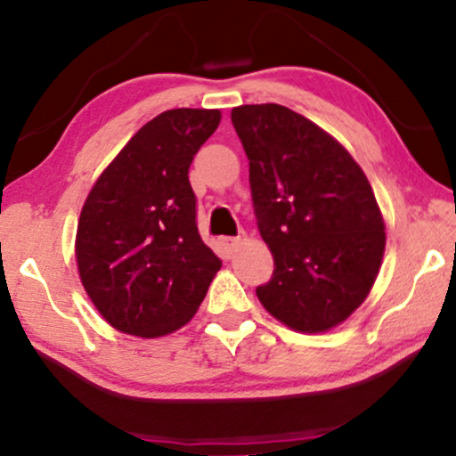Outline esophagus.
Returning <instances> with one entry per match:
<instances>
[{"label":"esophagus","instance_id":"1","mask_svg":"<svg viewBox=\"0 0 456 456\" xmlns=\"http://www.w3.org/2000/svg\"><path fill=\"white\" fill-rule=\"evenodd\" d=\"M236 242H238V238H234V236H220V247L224 248L226 255H230V252L234 250Z\"/></svg>","mask_w":456,"mask_h":456}]
</instances>
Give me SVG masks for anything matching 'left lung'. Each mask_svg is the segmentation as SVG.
<instances>
[{
  "mask_svg": "<svg viewBox=\"0 0 456 456\" xmlns=\"http://www.w3.org/2000/svg\"><path fill=\"white\" fill-rule=\"evenodd\" d=\"M230 118L275 261L256 296L293 330H330L365 301L381 267L385 226L373 189L345 146L289 108L240 106Z\"/></svg>",
  "mask_w": 456,
  "mask_h": 456,
  "instance_id": "left-lung-1",
  "label": "left lung"
}]
</instances>
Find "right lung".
I'll use <instances>...</instances> for the list:
<instances>
[{"instance_id":"right-lung-1","label":"right lung","mask_w":456,"mask_h":456,"mask_svg":"<svg viewBox=\"0 0 456 456\" xmlns=\"http://www.w3.org/2000/svg\"><path fill=\"white\" fill-rule=\"evenodd\" d=\"M218 110H169L144 124L100 175L77 226V267L116 330L155 338L185 326L222 261L198 230L189 165Z\"/></svg>"}]
</instances>
